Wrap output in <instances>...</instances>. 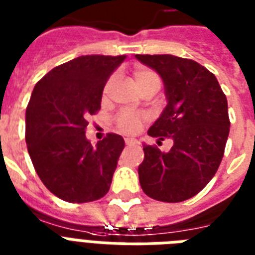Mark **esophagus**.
<instances>
[{
  "label": "esophagus",
  "mask_w": 255,
  "mask_h": 255,
  "mask_svg": "<svg viewBox=\"0 0 255 255\" xmlns=\"http://www.w3.org/2000/svg\"><path fill=\"white\" fill-rule=\"evenodd\" d=\"M137 143V140L133 139V137H126V144L127 145H132V144Z\"/></svg>",
  "instance_id": "34e87169"
}]
</instances>
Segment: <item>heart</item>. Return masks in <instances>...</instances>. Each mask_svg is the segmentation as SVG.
<instances>
[{"mask_svg":"<svg viewBox=\"0 0 255 255\" xmlns=\"http://www.w3.org/2000/svg\"><path fill=\"white\" fill-rule=\"evenodd\" d=\"M133 78H135L136 85L139 86L140 90L144 91L145 88L152 87V86H160V77L159 74L153 71V70L148 69V67H136L133 70ZM114 82V78H110L108 82L106 83L104 87V92L108 91V88ZM148 119V116L145 112H137L131 111V110H123L118 114L115 119L116 127L119 128L122 132L126 133H135L139 131V128L141 127V124Z\"/></svg>","mask_w":255,"mask_h":255,"instance_id":"obj_1","label":"heart"}]
</instances>
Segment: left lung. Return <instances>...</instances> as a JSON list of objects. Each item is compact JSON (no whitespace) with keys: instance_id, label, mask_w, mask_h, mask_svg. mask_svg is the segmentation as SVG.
I'll use <instances>...</instances> for the list:
<instances>
[{"instance_id":"1","label":"left lung","mask_w":255,"mask_h":255,"mask_svg":"<svg viewBox=\"0 0 255 255\" xmlns=\"http://www.w3.org/2000/svg\"><path fill=\"white\" fill-rule=\"evenodd\" d=\"M136 58L160 74L168 98L148 135L159 144L173 140L167 153L143 145L140 185L157 201H185L205 188L221 164L230 129L226 95L214 74L196 61L169 54Z\"/></svg>"}]
</instances>
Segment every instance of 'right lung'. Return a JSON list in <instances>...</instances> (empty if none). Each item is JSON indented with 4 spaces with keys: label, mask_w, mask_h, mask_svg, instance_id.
Wrapping results in <instances>:
<instances>
[{
    "label": "right lung",
    "mask_w": 255,
    "mask_h": 255,
    "mask_svg": "<svg viewBox=\"0 0 255 255\" xmlns=\"http://www.w3.org/2000/svg\"><path fill=\"white\" fill-rule=\"evenodd\" d=\"M126 55H83L54 67L34 87L26 107L30 159L43 185L63 201L83 204L107 194L124 139L107 133L95 147L86 139L87 119Z\"/></svg>",
    "instance_id": "add662e5"
}]
</instances>
